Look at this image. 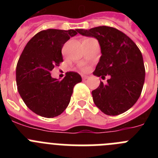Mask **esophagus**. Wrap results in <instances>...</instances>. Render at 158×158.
Instances as JSON below:
<instances>
[{"label":"esophagus","mask_w":158,"mask_h":158,"mask_svg":"<svg viewBox=\"0 0 158 158\" xmlns=\"http://www.w3.org/2000/svg\"><path fill=\"white\" fill-rule=\"evenodd\" d=\"M81 77H82V79H83L84 81L86 80V79H88V77H89L86 76V75H81Z\"/></svg>","instance_id":"esophagus-1"}]
</instances>
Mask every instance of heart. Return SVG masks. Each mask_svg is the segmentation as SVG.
Returning a JSON list of instances; mask_svg holds the SVG:
<instances>
[{
  "label": "heart",
  "instance_id": "1",
  "mask_svg": "<svg viewBox=\"0 0 158 158\" xmlns=\"http://www.w3.org/2000/svg\"><path fill=\"white\" fill-rule=\"evenodd\" d=\"M79 67H80V69H81L82 71H86L88 69V66L85 65V64H81V65H79Z\"/></svg>",
  "mask_w": 158,
  "mask_h": 158
}]
</instances>
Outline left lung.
I'll use <instances>...</instances> for the list:
<instances>
[{"label":"left lung","instance_id":"left-lung-1","mask_svg":"<svg viewBox=\"0 0 158 158\" xmlns=\"http://www.w3.org/2000/svg\"><path fill=\"white\" fill-rule=\"evenodd\" d=\"M81 35L98 40L101 56L93 75H109L104 85L92 92L94 104L107 115H118L139 100L145 81L144 62L139 47L127 35L114 27L100 26L77 29Z\"/></svg>","mask_w":158,"mask_h":158}]
</instances>
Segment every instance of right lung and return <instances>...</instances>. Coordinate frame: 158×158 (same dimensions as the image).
Returning a JSON list of instances; mask_svg holds the SVG:
<instances>
[{"mask_svg": "<svg viewBox=\"0 0 158 158\" xmlns=\"http://www.w3.org/2000/svg\"><path fill=\"white\" fill-rule=\"evenodd\" d=\"M76 30L41 31L25 46L16 65V85L22 100L37 115L54 118L69 105L73 89L81 81L75 72L66 73L62 81L53 78L51 71L63 62L62 49Z\"/></svg>", "mask_w": 158, "mask_h": 158, "instance_id": "1", "label": "right lung"}]
</instances>
